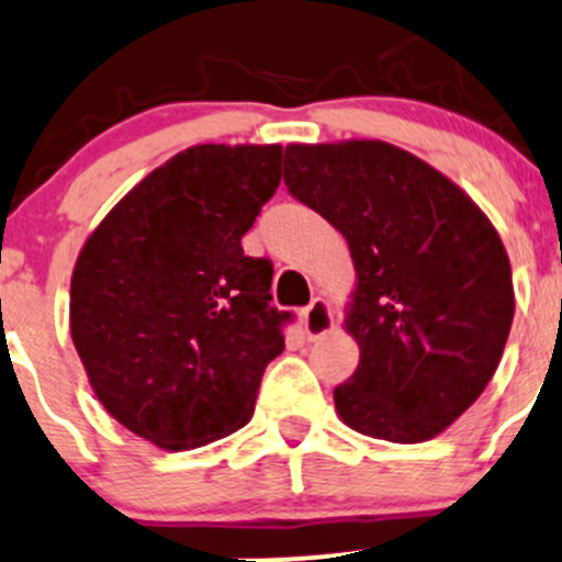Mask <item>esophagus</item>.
<instances>
[{
  "label": "esophagus",
  "mask_w": 562,
  "mask_h": 562,
  "mask_svg": "<svg viewBox=\"0 0 562 562\" xmlns=\"http://www.w3.org/2000/svg\"><path fill=\"white\" fill-rule=\"evenodd\" d=\"M333 308H329V303L324 297H314L311 300L308 308L303 311V333L308 335V340H316L322 338V335H327L329 329H333Z\"/></svg>",
  "instance_id": "34e87169"
}]
</instances>
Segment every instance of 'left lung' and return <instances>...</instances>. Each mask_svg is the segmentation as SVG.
Masks as SVG:
<instances>
[{
  "instance_id": "1",
  "label": "left lung",
  "mask_w": 562,
  "mask_h": 562,
  "mask_svg": "<svg viewBox=\"0 0 562 562\" xmlns=\"http://www.w3.org/2000/svg\"><path fill=\"white\" fill-rule=\"evenodd\" d=\"M283 181L344 235L357 270L344 324L360 366L335 411L362 436L430 441L501 362L514 319L501 235L454 181L384 140L292 143Z\"/></svg>"
}]
</instances>
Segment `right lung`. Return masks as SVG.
Masks as SVG:
<instances>
[{"label":"right lung","instance_id":"obj_1","mask_svg":"<svg viewBox=\"0 0 562 562\" xmlns=\"http://www.w3.org/2000/svg\"><path fill=\"white\" fill-rule=\"evenodd\" d=\"M281 146H192L148 172L89 235L69 333L97 401L154 447L240 430L283 351L273 265L243 254L281 183Z\"/></svg>","mask_w":562,"mask_h":562}]
</instances>
